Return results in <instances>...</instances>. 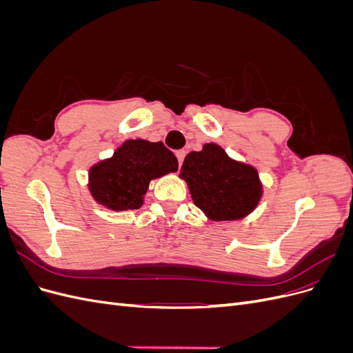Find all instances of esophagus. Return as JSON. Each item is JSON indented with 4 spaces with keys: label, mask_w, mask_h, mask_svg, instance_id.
<instances>
[{
    "label": "esophagus",
    "mask_w": 353,
    "mask_h": 353,
    "mask_svg": "<svg viewBox=\"0 0 353 353\" xmlns=\"http://www.w3.org/2000/svg\"><path fill=\"white\" fill-rule=\"evenodd\" d=\"M176 157H178V165L181 168V165H183V162H184V157H185V150H178Z\"/></svg>",
    "instance_id": "esophagus-1"
}]
</instances>
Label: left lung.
<instances>
[{
	"instance_id": "obj_1",
	"label": "left lung",
	"mask_w": 353,
	"mask_h": 353,
	"mask_svg": "<svg viewBox=\"0 0 353 353\" xmlns=\"http://www.w3.org/2000/svg\"><path fill=\"white\" fill-rule=\"evenodd\" d=\"M179 176L187 181L194 205L213 221L244 218L262 196L258 170L212 143L187 154Z\"/></svg>"
}]
</instances>
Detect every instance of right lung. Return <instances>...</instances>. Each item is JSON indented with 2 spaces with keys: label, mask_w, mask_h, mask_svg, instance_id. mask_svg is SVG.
<instances>
[{
  "label": "right lung",
  "mask_w": 353,
  "mask_h": 353,
  "mask_svg": "<svg viewBox=\"0 0 353 353\" xmlns=\"http://www.w3.org/2000/svg\"><path fill=\"white\" fill-rule=\"evenodd\" d=\"M178 170V159L162 141L128 140L113 157L90 170V190L105 208L138 209L153 178Z\"/></svg>",
  "instance_id": "1"
}]
</instances>
